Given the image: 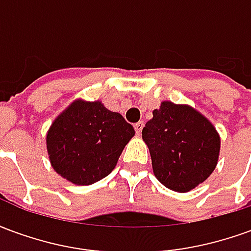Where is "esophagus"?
I'll return each mask as SVG.
<instances>
[{
  "label": "esophagus",
  "mask_w": 251,
  "mask_h": 251,
  "mask_svg": "<svg viewBox=\"0 0 251 251\" xmlns=\"http://www.w3.org/2000/svg\"><path fill=\"white\" fill-rule=\"evenodd\" d=\"M142 127H144V122H142V121H140V122L134 124V129H136L137 134H140V133H141Z\"/></svg>",
  "instance_id": "34e87169"
}]
</instances>
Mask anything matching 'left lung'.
<instances>
[{"label": "left lung", "instance_id": "obj_1", "mask_svg": "<svg viewBox=\"0 0 251 251\" xmlns=\"http://www.w3.org/2000/svg\"><path fill=\"white\" fill-rule=\"evenodd\" d=\"M153 174L167 188L188 192L210 177L221 152V137L208 118L188 104L161 102L142 129Z\"/></svg>", "mask_w": 251, "mask_h": 251}]
</instances>
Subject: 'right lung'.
Here are the masks:
<instances>
[{"instance_id":"right-lung-1","label":"right lung","mask_w":251,"mask_h":251,"mask_svg":"<svg viewBox=\"0 0 251 251\" xmlns=\"http://www.w3.org/2000/svg\"><path fill=\"white\" fill-rule=\"evenodd\" d=\"M125 118L100 100L75 99L47 131L52 168L72 184L90 185L111 174L134 136Z\"/></svg>"}]
</instances>
